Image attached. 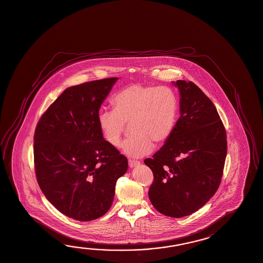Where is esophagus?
Masks as SVG:
<instances>
[{"label":"esophagus","instance_id":"34e87169","mask_svg":"<svg viewBox=\"0 0 263 263\" xmlns=\"http://www.w3.org/2000/svg\"><path fill=\"white\" fill-rule=\"evenodd\" d=\"M140 165V161H137V160H133V159H128V165L130 167H134L136 165Z\"/></svg>","mask_w":263,"mask_h":263}]
</instances>
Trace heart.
I'll list each match as a JSON object with an SVG mask.
<instances>
[{
	"label": "heart",
	"instance_id": "heart-1",
	"mask_svg": "<svg viewBox=\"0 0 263 263\" xmlns=\"http://www.w3.org/2000/svg\"><path fill=\"white\" fill-rule=\"evenodd\" d=\"M111 102L114 109L99 111L98 126L105 140L118 147L129 124L132 135L122 146L129 156L147 154L153 144L163 146L175 129L180 101L171 87L135 83L117 92Z\"/></svg>",
	"mask_w": 263,
	"mask_h": 263
}]
</instances>
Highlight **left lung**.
Segmentation results:
<instances>
[{"instance_id":"left-lung-1","label":"left lung","mask_w":263,"mask_h":263,"mask_svg":"<svg viewBox=\"0 0 263 263\" xmlns=\"http://www.w3.org/2000/svg\"><path fill=\"white\" fill-rule=\"evenodd\" d=\"M181 116L171 138L144 163L153 171L148 197L160 213L182 218L219 189L227 153L226 128L213 102L192 81L173 82Z\"/></svg>"}]
</instances>
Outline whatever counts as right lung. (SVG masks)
<instances>
[{"mask_svg": "<svg viewBox=\"0 0 263 263\" xmlns=\"http://www.w3.org/2000/svg\"><path fill=\"white\" fill-rule=\"evenodd\" d=\"M118 78L64 90L40 118L34 135L37 183L61 213L80 221L103 216L128 160L105 140L98 112Z\"/></svg>", "mask_w": 263, "mask_h": 263, "instance_id": "add662e5", "label": "right lung"}]
</instances>
